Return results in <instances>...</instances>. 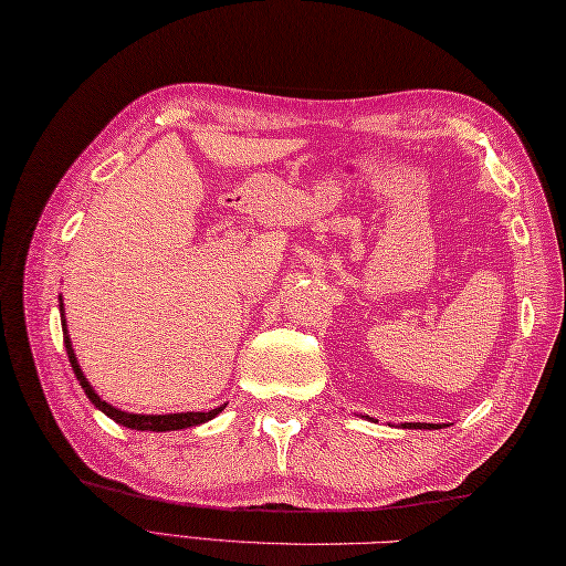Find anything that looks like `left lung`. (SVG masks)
<instances>
[{
	"mask_svg": "<svg viewBox=\"0 0 566 566\" xmlns=\"http://www.w3.org/2000/svg\"><path fill=\"white\" fill-rule=\"evenodd\" d=\"M406 428H415V430H430V428H440V424H428V422H408Z\"/></svg>",
	"mask_w": 566,
	"mask_h": 566,
	"instance_id": "obj_1",
	"label": "left lung"
}]
</instances>
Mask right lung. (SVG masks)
I'll use <instances>...</instances> for the list:
<instances>
[{"label":"right lung","instance_id":"add662e5","mask_svg":"<svg viewBox=\"0 0 566 566\" xmlns=\"http://www.w3.org/2000/svg\"><path fill=\"white\" fill-rule=\"evenodd\" d=\"M63 307V303H61ZM63 342H65V352H67V359H71L73 364V371L80 380V386H83L85 396L95 402V408H99L105 415H109V418L114 422L124 424V428H132V430H148V432H166V430H186V428H192V424H202L207 420H212L214 415H219L224 410L222 408H214L210 412H172V415H134V412H124V410H117L112 408L109 402L102 400L95 390H92V386L87 384V378L83 376V371H80L77 366V359L73 354V344H71V337H67V329H65V317H63Z\"/></svg>","mask_w":566,"mask_h":566}]
</instances>
